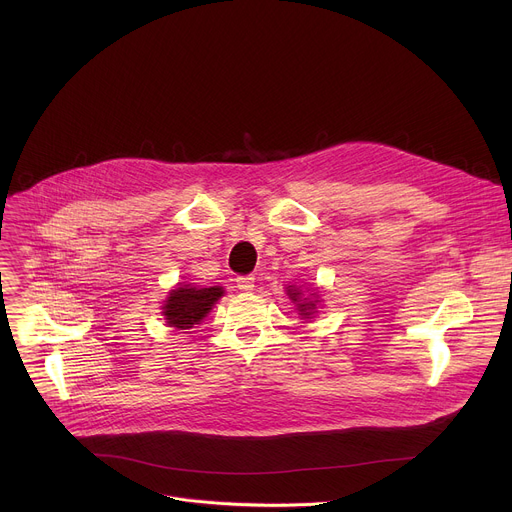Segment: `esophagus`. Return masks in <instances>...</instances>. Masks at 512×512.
<instances>
[{"label": "esophagus", "instance_id": "1", "mask_svg": "<svg viewBox=\"0 0 512 512\" xmlns=\"http://www.w3.org/2000/svg\"><path fill=\"white\" fill-rule=\"evenodd\" d=\"M237 287H239L241 291H253V287H255V277H253V275H241V277H237Z\"/></svg>", "mask_w": 512, "mask_h": 512}]
</instances>
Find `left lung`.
Segmentation results:
<instances>
[{"instance_id": "1", "label": "left lung", "mask_w": 512, "mask_h": 512, "mask_svg": "<svg viewBox=\"0 0 512 512\" xmlns=\"http://www.w3.org/2000/svg\"><path fill=\"white\" fill-rule=\"evenodd\" d=\"M287 296H289V300H291V302L296 304V310L300 312V316H302V318H312V316H314V312H316V304H318V300H314V298H316V294L304 296L300 287H296V285H289V287H287Z\"/></svg>"}]
</instances>
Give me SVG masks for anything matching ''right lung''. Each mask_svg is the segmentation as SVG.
Returning <instances> with one entry per match:
<instances>
[{
	"instance_id": "1",
	"label": "right lung",
	"mask_w": 512,
	"mask_h": 512,
	"mask_svg": "<svg viewBox=\"0 0 512 512\" xmlns=\"http://www.w3.org/2000/svg\"><path fill=\"white\" fill-rule=\"evenodd\" d=\"M225 289L221 285L212 287H198V285H178L170 291L166 304L162 306V314L168 326L176 330H188L194 324H200L212 306L221 300Z\"/></svg>"
}]
</instances>
